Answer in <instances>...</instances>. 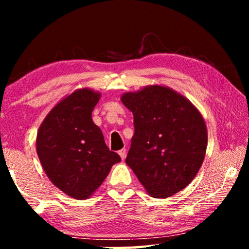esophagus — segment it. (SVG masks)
<instances>
[{
	"label": "esophagus",
	"mask_w": 249,
	"mask_h": 249,
	"mask_svg": "<svg viewBox=\"0 0 249 249\" xmlns=\"http://www.w3.org/2000/svg\"><path fill=\"white\" fill-rule=\"evenodd\" d=\"M119 155L121 156L122 159H125V157H126V149H125V148H124V149H121V150L119 151Z\"/></svg>",
	"instance_id": "34e87169"
}]
</instances>
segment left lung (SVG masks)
I'll return each mask as SVG.
<instances>
[{
    "mask_svg": "<svg viewBox=\"0 0 249 249\" xmlns=\"http://www.w3.org/2000/svg\"><path fill=\"white\" fill-rule=\"evenodd\" d=\"M121 101L134 115L126 157L146 192L169 197L191 183L208 146L205 121L190 100L161 84L125 92Z\"/></svg>",
    "mask_w": 249,
    "mask_h": 249,
    "instance_id": "1",
    "label": "left lung"
}]
</instances>
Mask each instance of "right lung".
<instances>
[{
  "instance_id": "1",
  "label": "right lung",
  "mask_w": 249,
  "mask_h": 249,
  "mask_svg": "<svg viewBox=\"0 0 249 249\" xmlns=\"http://www.w3.org/2000/svg\"><path fill=\"white\" fill-rule=\"evenodd\" d=\"M100 98V92L90 88L73 91L50 109L37 132L36 150L45 174L77 200L89 199L121 161L92 121Z\"/></svg>"
}]
</instances>
